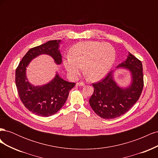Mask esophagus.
Masks as SVG:
<instances>
[{
	"instance_id": "34e87169",
	"label": "esophagus",
	"mask_w": 158,
	"mask_h": 158,
	"mask_svg": "<svg viewBox=\"0 0 158 158\" xmlns=\"http://www.w3.org/2000/svg\"><path fill=\"white\" fill-rule=\"evenodd\" d=\"M84 85H85V84L84 82H82L76 83V85H78V86H84Z\"/></svg>"
}]
</instances>
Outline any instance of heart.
Returning <instances> with one entry per match:
<instances>
[{"mask_svg":"<svg viewBox=\"0 0 158 158\" xmlns=\"http://www.w3.org/2000/svg\"><path fill=\"white\" fill-rule=\"evenodd\" d=\"M116 52L108 43L83 41L74 45L63 59L70 76L75 78L82 69L92 81L100 80L111 70L115 61Z\"/></svg>","mask_w":158,"mask_h":158,"instance_id":"obj_1","label":"heart"}]
</instances>
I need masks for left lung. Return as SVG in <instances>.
Masks as SVG:
<instances>
[{"instance_id": "left-lung-1", "label": "left lung", "mask_w": 158, "mask_h": 158, "mask_svg": "<svg viewBox=\"0 0 158 158\" xmlns=\"http://www.w3.org/2000/svg\"><path fill=\"white\" fill-rule=\"evenodd\" d=\"M128 70L131 74V83L127 88L118 85L113 78V71L97 83L93 84L94 93L89 102L98 115L111 119L126 113L139 99L144 86L142 62L129 52L125 61L117 68Z\"/></svg>"}]
</instances>
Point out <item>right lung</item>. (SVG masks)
Masks as SVG:
<instances>
[{
    "label": "right lung",
    "mask_w": 158,
    "mask_h": 158,
    "mask_svg": "<svg viewBox=\"0 0 158 158\" xmlns=\"http://www.w3.org/2000/svg\"><path fill=\"white\" fill-rule=\"evenodd\" d=\"M60 40H52L30 49L23 57L16 70V85L22 103L30 111L41 117L55 114L64 106L70 90L75 83L61 78L56 73L50 82L43 85H32L26 77V67L32 59L40 55H50L55 63H62L59 50Z\"/></svg>",
    "instance_id": "1"
}]
</instances>
